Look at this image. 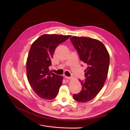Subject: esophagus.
<instances>
[{
  "instance_id": "esophagus-1",
  "label": "esophagus",
  "mask_w": 130,
  "mask_h": 130,
  "mask_svg": "<svg viewBox=\"0 0 130 130\" xmlns=\"http://www.w3.org/2000/svg\"><path fill=\"white\" fill-rule=\"evenodd\" d=\"M65 78H66V79H72V78L71 77H68V76H65Z\"/></svg>"
}]
</instances>
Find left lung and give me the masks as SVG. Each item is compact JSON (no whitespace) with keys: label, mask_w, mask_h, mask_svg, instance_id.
I'll use <instances>...</instances> for the list:
<instances>
[{"label":"left lung","mask_w":130,"mask_h":130,"mask_svg":"<svg viewBox=\"0 0 130 130\" xmlns=\"http://www.w3.org/2000/svg\"><path fill=\"white\" fill-rule=\"evenodd\" d=\"M70 40L80 59L87 65L84 71L86 79L79 80L82 90L73 95L75 100L85 103L93 99L104 86L110 65V55L104 44L97 39L73 36Z\"/></svg>","instance_id":"1"}]
</instances>
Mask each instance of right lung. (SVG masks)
Wrapping results in <instances>:
<instances>
[{
	"mask_svg": "<svg viewBox=\"0 0 130 130\" xmlns=\"http://www.w3.org/2000/svg\"><path fill=\"white\" fill-rule=\"evenodd\" d=\"M71 37L45 34L31 46L26 63L27 79L34 91L40 98L50 100L57 96L63 78L50 72L49 67L56 47Z\"/></svg>",
	"mask_w": 130,
	"mask_h": 130,
	"instance_id": "right-lung-1",
	"label": "right lung"
}]
</instances>
